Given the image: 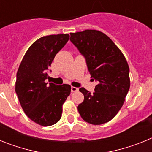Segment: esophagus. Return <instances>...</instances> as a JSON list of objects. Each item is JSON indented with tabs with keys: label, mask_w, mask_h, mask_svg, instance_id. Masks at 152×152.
I'll use <instances>...</instances> for the list:
<instances>
[{
	"label": "esophagus",
	"mask_w": 152,
	"mask_h": 152,
	"mask_svg": "<svg viewBox=\"0 0 152 152\" xmlns=\"http://www.w3.org/2000/svg\"><path fill=\"white\" fill-rule=\"evenodd\" d=\"M71 90H72V92H76V91H78V88H75V87H72Z\"/></svg>",
	"instance_id": "esophagus-1"
}]
</instances>
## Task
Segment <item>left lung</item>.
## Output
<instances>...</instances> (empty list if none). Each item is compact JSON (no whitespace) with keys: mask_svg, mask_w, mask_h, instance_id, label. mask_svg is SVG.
I'll list each match as a JSON object with an SVG mask.
<instances>
[{"mask_svg":"<svg viewBox=\"0 0 152 152\" xmlns=\"http://www.w3.org/2000/svg\"><path fill=\"white\" fill-rule=\"evenodd\" d=\"M70 40L86 60L94 92L84 88L77 110L84 121L100 125L110 121L123 107L130 88L129 68L122 52L103 33L94 29L70 33Z\"/></svg>","mask_w":152,"mask_h":152,"instance_id":"left-lung-1","label":"left lung"}]
</instances>
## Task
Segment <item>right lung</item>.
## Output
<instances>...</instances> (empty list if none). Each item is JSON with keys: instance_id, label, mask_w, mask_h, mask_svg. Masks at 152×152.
I'll return each mask as SVG.
<instances>
[{"instance_id": "obj_1", "label": "right lung", "mask_w": 152, "mask_h": 152, "mask_svg": "<svg viewBox=\"0 0 152 152\" xmlns=\"http://www.w3.org/2000/svg\"><path fill=\"white\" fill-rule=\"evenodd\" d=\"M69 37L58 34L37 39L26 51L17 71L15 91L19 101L26 116L40 126L59 121L63 103L71 93L68 84L46 82L49 68Z\"/></svg>"}]
</instances>
